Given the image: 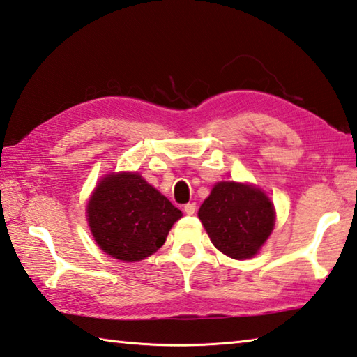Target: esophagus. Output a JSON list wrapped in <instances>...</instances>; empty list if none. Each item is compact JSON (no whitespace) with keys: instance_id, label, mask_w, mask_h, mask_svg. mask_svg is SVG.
<instances>
[{"instance_id":"34e87169","label":"esophagus","mask_w":357,"mask_h":357,"mask_svg":"<svg viewBox=\"0 0 357 357\" xmlns=\"http://www.w3.org/2000/svg\"><path fill=\"white\" fill-rule=\"evenodd\" d=\"M183 210H185L186 215H195V213H196V204H195V202L186 204L185 207H183Z\"/></svg>"}]
</instances>
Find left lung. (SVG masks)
<instances>
[{
  "label": "left lung",
  "instance_id": "left-lung-1",
  "mask_svg": "<svg viewBox=\"0 0 357 357\" xmlns=\"http://www.w3.org/2000/svg\"><path fill=\"white\" fill-rule=\"evenodd\" d=\"M199 220L215 248L236 260L257 254L274 226V208L264 192L249 185L221 182L199 210Z\"/></svg>",
  "mask_w": 357,
  "mask_h": 357
}]
</instances>
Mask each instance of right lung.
<instances>
[{
    "label": "right lung",
    "mask_w": 357,
    "mask_h": 357,
    "mask_svg": "<svg viewBox=\"0 0 357 357\" xmlns=\"http://www.w3.org/2000/svg\"><path fill=\"white\" fill-rule=\"evenodd\" d=\"M182 211L141 175H108L87 205V222L97 245L111 257L137 261L162 246Z\"/></svg>",
    "instance_id": "right-lung-1"
}]
</instances>
